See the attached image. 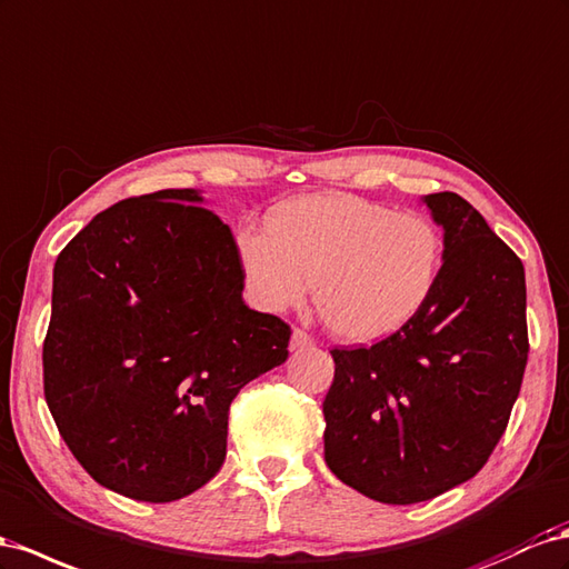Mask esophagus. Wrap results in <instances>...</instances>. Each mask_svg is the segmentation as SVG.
<instances>
[{
  "label": "esophagus",
  "instance_id": "34e87169",
  "mask_svg": "<svg viewBox=\"0 0 569 569\" xmlns=\"http://www.w3.org/2000/svg\"><path fill=\"white\" fill-rule=\"evenodd\" d=\"M313 337L309 332H303L299 328H295V332H291V340H289V349L297 351V349H306V347H313Z\"/></svg>",
  "mask_w": 569,
  "mask_h": 569
}]
</instances>
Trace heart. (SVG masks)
Here are the masks:
<instances>
[{"label": "heart", "mask_w": 569, "mask_h": 569, "mask_svg": "<svg viewBox=\"0 0 569 569\" xmlns=\"http://www.w3.org/2000/svg\"><path fill=\"white\" fill-rule=\"evenodd\" d=\"M256 301L282 313L316 284L326 328L347 342L386 340L431 301L445 243L419 212H392L349 193L306 196L270 214L268 232L237 239Z\"/></svg>", "instance_id": "obj_1"}]
</instances>
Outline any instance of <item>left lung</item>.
Segmentation results:
<instances>
[{
	"mask_svg": "<svg viewBox=\"0 0 569 569\" xmlns=\"http://www.w3.org/2000/svg\"><path fill=\"white\" fill-rule=\"evenodd\" d=\"M421 201L445 243L433 297L373 347L332 349L322 402L330 471L388 505L431 500L481 471L529 357L521 260L462 196Z\"/></svg>",
	"mask_w": 569,
	"mask_h": 569,
	"instance_id": "8db88e82",
	"label": "left lung"
}]
</instances>
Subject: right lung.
<instances>
[{
    "label": "right lung",
    "instance_id": "1",
    "mask_svg": "<svg viewBox=\"0 0 569 569\" xmlns=\"http://www.w3.org/2000/svg\"><path fill=\"white\" fill-rule=\"evenodd\" d=\"M243 278L196 189L119 201L57 256L44 399L100 486L172 502L220 471L232 399L289 357V326L243 303Z\"/></svg>",
    "mask_w": 569,
    "mask_h": 569
}]
</instances>
